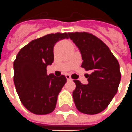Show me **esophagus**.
I'll use <instances>...</instances> for the list:
<instances>
[{
    "label": "esophagus",
    "mask_w": 132,
    "mask_h": 132,
    "mask_svg": "<svg viewBox=\"0 0 132 132\" xmlns=\"http://www.w3.org/2000/svg\"><path fill=\"white\" fill-rule=\"evenodd\" d=\"M65 76H66V78H67V80H72L71 78H70V75L67 74V75H65Z\"/></svg>",
    "instance_id": "esophagus-1"
}]
</instances>
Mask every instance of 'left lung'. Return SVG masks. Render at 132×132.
<instances>
[{"label":"left lung","instance_id":"8db88e82","mask_svg":"<svg viewBox=\"0 0 132 132\" xmlns=\"http://www.w3.org/2000/svg\"><path fill=\"white\" fill-rule=\"evenodd\" d=\"M80 52L81 67L91 73L88 84L75 80L72 96L77 109L85 114L101 113L109 106L118 90L121 81L119 62L109 48L98 38L86 32L68 33Z\"/></svg>","mask_w":132,"mask_h":132}]
</instances>
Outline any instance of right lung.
Wrapping results in <instances>:
<instances>
[{
  "label": "right lung",
  "mask_w": 132,
  "mask_h": 132,
  "mask_svg": "<svg viewBox=\"0 0 132 132\" xmlns=\"http://www.w3.org/2000/svg\"><path fill=\"white\" fill-rule=\"evenodd\" d=\"M68 33L47 34L34 39L19 51L13 62V81L23 105L30 112L44 115L56 107L57 96L66 77L47 75V67L54 61L53 48Z\"/></svg>",
  "instance_id": "1"
}]
</instances>
